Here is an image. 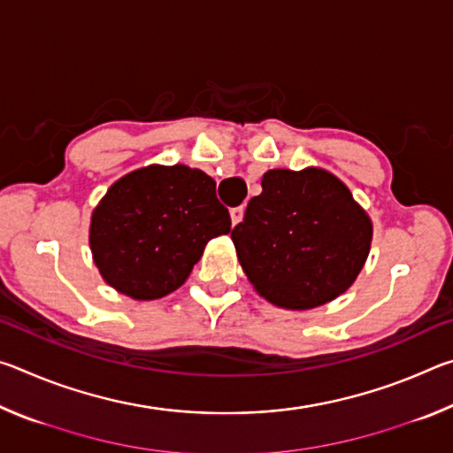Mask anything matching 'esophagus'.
I'll return each instance as SVG.
<instances>
[{"label": "esophagus", "instance_id": "34e87169", "mask_svg": "<svg viewBox=\"0 0 453 453\" xmlns=\"http://www.w3.org/2000/svg\"><path fill=\"white\" fill-rule=\"evenodd\" d=\"M243 211H245L243 205H240V208H232V210H229V218H232V226L240 224L242 218H243Z\"/></svg>", "mask_w": 453, "mask_h": 453}]
</instances>
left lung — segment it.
<instances>
[{
	"label": "left lung",
	"mask_w": 453,
	"mask_h": 453,
	"mask_svg": "<svg viewBox=\"0 0 453 453\" xmlns=\"http://www.w3.org/2000/svg\"><path fill=\"white\" fill-rule=\"evenodd\" d=\"M232 240L259 296L280 308L310 310L354 283L370 254L372 221L335 175L318 167L270 170Z\"/></svg>",
	"instance_id": "1"
}]
</instances>
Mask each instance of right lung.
<instances>
[{"label": "right lung", "mask_w": 453, "mask_h": 453, "mask_svg": "<svg viewBox=\"0 0 453 453\" xmlns=\"http://www.w3.org/2000/svg\"><path fill=\"white\" fill-rule=\"evenodd\" d=\"M232 219L216 181L186 165H150L107 189L91 216L89 245L104 280L134 300L178 289L211 237Z\"/></svg>", "instance_id": "obj_1"}]
</instances>
